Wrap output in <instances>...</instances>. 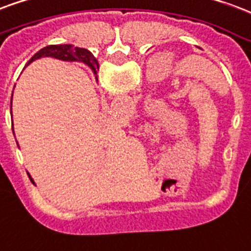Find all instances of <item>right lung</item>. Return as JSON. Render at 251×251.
Returning a JSON list of instances; mask_svg holds the SVG:
<instances>
[{
	"instance_id": "add662e5",
	"label": "right lung",
	"mask_w": 251,
	"mask_h": 251,
	"mask_svg": "<svg viewBox=\"0 0 251 251\" xmlns=\"http://www.w3.org/2000/svg\"><path fill=\"white\" fill-rule=\"evenodd\" d=\"M44 57H53V58L61 59V61H66V62H82V64L88 65L89 68L92 69V72L96 75V79H97V70L100 69V65H98L97 59L94 58V55L88 49L77 48V46L70 45V44H65V45H49L38 50L36 54L27 61L26 65L31 64L36 59L44 58ZM10 113H12V100H10ZM27 176L30 178L31 182L34 183V181H33V178H31L29 173H27Z\"/></svg>"
}]
</instances>
